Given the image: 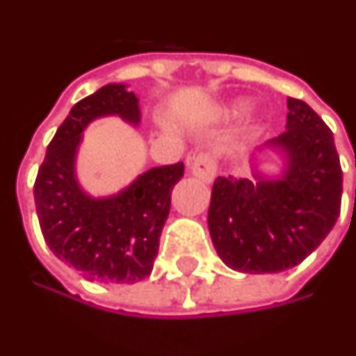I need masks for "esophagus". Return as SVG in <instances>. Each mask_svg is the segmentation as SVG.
I'll list each match as a JSON object with an SVG mask.
<instances>
[{"label": "esophagus", "mask_w": 356, "mask_h": 356, "mask_svg": "<svg viewBox=\"0 0 356 356\" xmlns=\"http://www.w3.org/2000/svg\"><path fill=\"white\" fill-rule=\"evenodd\" d=\"M188 168L195 173L196 177L202 179L204 183H212L213 177H216V171H218V163L213 160L212 156L208 152H196L193 154L188 160Z\"/></svg>", "instance_id": "1"}]
</instances>
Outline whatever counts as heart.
I'll list each match as a JSON object with an SVG mask.
<instances>
[{
    "label": "heart",
    "mask_w": 356,
    "mask_h": 356,
    "mask_svg": "<svg viewBox=\"0 0 356 356\" xmlns=\"http://www.w3.org/2000/svg\"><path fill=\"white\" fill-rule=\"evenodd\" d=\"M243 109H245V102L237 100V102H233V104H227L225 108H221L218 113H220L221 118L233 119V118H237V115H241V111H243Z\"/></svg>",
    "instance_id": "heart-1"
}]
</instances>
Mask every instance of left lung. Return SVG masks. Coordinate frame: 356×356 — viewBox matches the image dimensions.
Listing matches in <instances>:
<instances>
[{"mask_svg":"<svg viewBox=\"0 0 356 356\" xmlns=\"http://www.w3.org/2000/svg\"><path fill=\"white\" fill-rule=\"evenodd\" d=\"M287 129L270 146L285 154L282 177H218L208 229L225 264L273 273L300 264L341 212L343 171L330 127L308 104L287 98ZM356 193V191H355Z\"/></svg>","mask_w":356,"mask_h":356,"instance_id":"1","label":"left lung"}]
</instances>
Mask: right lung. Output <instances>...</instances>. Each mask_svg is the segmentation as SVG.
<instances>
[{
    "label": "right lung",
    "instance_id": "right-lung-1",
    "mask_svg": "<svg viewBox=\"0 0 356 356\" xmlns=\"http://www.w3.org/2000/svg\"><path fill=\"white\" fill-rule=\"evenodd\" d=\"M104 115L138 123V98L125 84H106L74 104L36 175V213L46 245L59 260L96 282L136 283L152 272L171 191L185 165L152 168L109 198L84 195L74 177L76 148L86 125Z\"/></svg>",
    "mask_w": 356,
    "mask_h": 356
}]
</instances>
